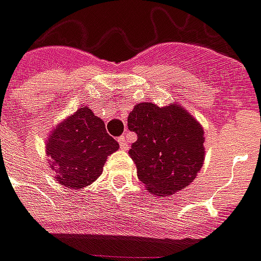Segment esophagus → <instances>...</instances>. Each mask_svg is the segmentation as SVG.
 <instances>
[{
    "instance_id": "obj_1",
    "label": "esophagus",
    "mask_w": 261,
    "mask_h": 261,
    "mask_svg": "<svg viewBox=\"0 0 261 261\" xmlns=\"http://www.w3.org/2000/svg\"><path fill=\"white\" fill-rule=\"evenodd\" d=\"M117 141H119L121 149H127V147H128V145H127V140H125L124 136H120L119 138H117Z\"/></svg>"
}]
</instances>
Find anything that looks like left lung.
<instances>
[{"label": "left lung", "mask_w": 261, "mask_h": 261, "mask_svg": "<svg viewBox=\"0 0 261 261\" xmlns=\"http://www.w3.org/2000/svg\"><path fill=\"white\" fill-rule=\"evenodd\" d=\"M127 125L137 134L130 156L147 190L173 194L196 179L204 162V131L187 110L177 105L138 103Z\"/></svg>", "instance_id": "obj_1"}]
</instances>
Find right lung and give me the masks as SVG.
Instances as JSON below:
<instances>
[{
    "label": "right lung",
    "instance_id": "add662e5",
    "mask_svg": "<svg viewBox=\"0 0 261 261\" xmlns=\"http://www.w3.org/2000/svg\"><path fill=\"white\" fill-rule=\"evenodd\" d=\"M119 144L106 131L102 119L81 108L56 127L47 141V156L60 185L84 189L100 176L110 153Z\"/></svg>",
    "mask_w": 261,
    "mask_h": 261
}]
</instances>
